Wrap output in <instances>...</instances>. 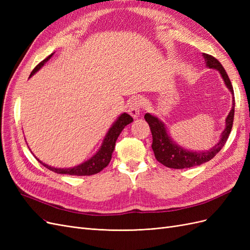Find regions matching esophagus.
Segmentation results:
<instances>
[{"label": "esophagus", "instance_id": "esophagus-1", "mask_svg": "<svg viewBox=\"0 0 250 250\" xmlns=\"http://www.w3.org/2000/svg\"><path fill=\"white\" fill-rule=\"evenodd\" d=\"M143 98L142 97H134L133 99L131 100L130 102V105H129V109H128V111H129L130 116L132 118H138L140 116L141 113V109H142V106H143Z\"/></svg>", "mask_w": 250, "mask_h": 250}]
</instances>
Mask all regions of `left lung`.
<instances>
[{
  "label": "left lung",
  "mask_w": 250,
  "mask_h": 250,
  "mask_svg": "<svg viewBox=\"0 0 250 250\" xmlns=\"http://www.w3.org/2000/svg\"><path fill=\"white\" fill-rule=\"evenodd\" d=\"M203 57L206 59V63L208 67H209V69H216L221 74V77L225 82V85L228 86L229 92L233 95V88L229 78V75L226 74L224 67L220 62H219V60L216 59L214 56L206 54V53H203ZM233 115L234 98H232V107L229 113L228 118H226L225 129L221 133L220 140H219V142L210 150L199 151V152L191 150L188 151L183 147L178 146L177 144L171 139V137L168 134L167 129H166L165 124L158 118L150 115V113H146L144 118H145L147 123L149 124L151 133H152V146L151 147L153 149L154 156L156 160L168 168L185 169L195 167V166H199L210 161L211 158L223 148L231 131Z\"/></svg>",
  "instance_id": "left-lung-1"
}]
</instances>
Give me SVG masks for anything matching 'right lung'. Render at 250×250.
I'll return each instance as SVG.
<instances>
[{
	"label": "right lung",
	"mask_w": 250,
	"mask_h": 250,
	"mask_svg": "<svg viewBox=\"0 0 250 250\" xmlns=\"http://www.w3.org/2000/svg\"><path fill=\"white\" fill-rule=\"evenodd\" d=\"M53 54L49 55L46 59H43L42 62H40L37 64L34 70L31 72V75L30 77L34 75L37 71H39L41 67L46 63L48 60L52 57ZM133 121V119L128 115V113L124 112L121 115L115 123L112 124V126L109 128L108 132L105 135V139L102 143V146L100 147V149L97 151V153L90 157L89 160H87L86 162L82 163L76 167L73 168H54L51 167V166H48L44 163H42V161H40L39 158L36 157V160L39 161L42 166L48 168L49 170L58 173V174H67V175H76V176H87V175H93V174H97L99 173L100 171H102L105 167H107V165L109 164L110 160H111V154L113 152V149H115V145H116V141L119 138V135L124 129V127L128 124H130Z\"/></svg>",
	"instance_id": "add662e5"
}]
</instances>
